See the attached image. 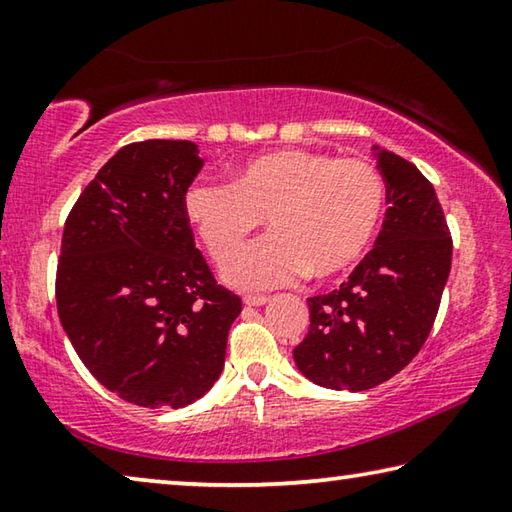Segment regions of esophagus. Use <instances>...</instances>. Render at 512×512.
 <instances>
[{"instance_id": "obj_1", "label": "esophagus", "mask_w": 512, "mask_h": 512, "mask_svg": "<svg viewBox=\"0 0 512 512\" xmlns=\"http://www.w3.org/2000/svg\"><path fill=\"white\" fill-rule=\"evenodd\" d=\"M266 302H268L266 296H246L244 298V305L246 307H264Z\"/></svg>"}]
</instances>
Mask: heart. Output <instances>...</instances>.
Here are the masks:
<instances>
[{"label": "heart", "mask_w": 512, "mask_h": 512, "mask_svg": "<svg viewBox=\"0 0 512 512\" xmlns=\"http://www.w3.org/2000/svg\"><path fill=\"white\" fill-rule=\"evenodd\" d=\"M384 207L386 185L372 164L305 149L257 155L230 185L196 180L185 194L187 221L214 262L269 219L271 236L223 264V282L239 291L345 271L368 250Z\"/></svg>", "instance_id": "heart-1"}]
</instances>
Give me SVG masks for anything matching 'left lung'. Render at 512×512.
I'll list each match as a JSON object with an SVG mask.
<instances>
[{"label": "left lung", "instance_id": "1", "mask_svg": "<svg viewBox=\"0 0 512 512\" xmlns=\"http://www.w3.org/2000/svg\"><path fill=\"white\" fill-rule=\"evenodd\" d=\"M386 180V221L348 282L307 298L298 370L332 391H368L397 375L427 341L452 268L436 189L415 164L372 146Z\"/></svg>", "mask_w": 512, "mask_h": 512}]
</instances>
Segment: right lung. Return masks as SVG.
I'll list each match as a JSON object with an SVG mask.
<instances>
[{"mask_svg":"<svg viewBox=\"0 0 512 512\" xmlns=\"http://www.w3.org/2000/svg\"><path fill=\"white\" fill-rule=\"evenodd\" d=\"M189 140H146L103 164L67 216L58 316L110 393L183 409L219 379L241 300L194 246L185 194L203 169Z\"/></svg>","mask_w":512,"mask_h":512,"instance_id":"obj_1","label":"right lung"}]
</instances>
